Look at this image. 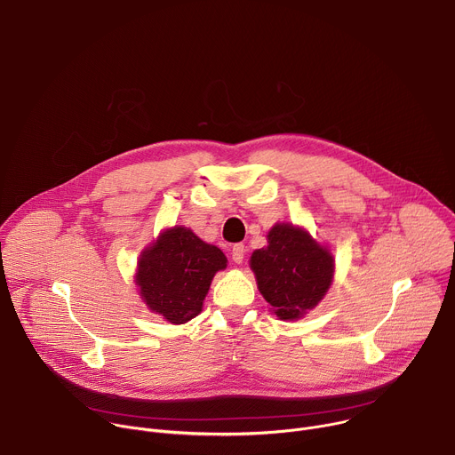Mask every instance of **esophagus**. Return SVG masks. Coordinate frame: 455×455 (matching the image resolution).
I'll return each mask as SVG.
<instances>
[{"instance_id":"1","label":"esophagus","mask_w":455,"mask_h":455,"mask_svg":"<svg viewBox=\"0 0 455 455\" xmlns=\"http://www.w3.org/2000/svg\"><path fill=\"white\" fill-rule=\"evenodd\" d=\"M244 244H241V243H237V244H234L232 246V250H230V255H232V261L234 263H237V265H241L243 263V259H244Z\"/></svg>"}]
</instances>
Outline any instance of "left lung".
<instances>
[{"instance_id": "left-lung-1", "label": "left lung", "mask_w": 455, "mask_h": 455, "mask_svg": "<svg viewBox=\"0 0 455 455\" xmlns=\"http://www.w3.org/2000/svg\"><path fill=\"white\" fill-rule=\"evenodd\" d=\"M267 241L250 257L257 288L281 320H297L326 297L335 277V257L293 223H275Z\"/></svg>"}]
</instances>
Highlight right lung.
<instances>
[{"label":"right lung","instance_id":"obj_1","mask_svg":"<svg viewBox=\"0 0 455 455\" xmlns=\"http://www.w3.org/2000/svg\"><path fill=\"white\" fill-rule=\"evenodd\" d=\"M227 263L218 246L174 225L140 251L135 284L151 313L171 323H185L202 313L211 283Z\"/></svg>","mask_w":455,"mask_h":455}]
</instances>
